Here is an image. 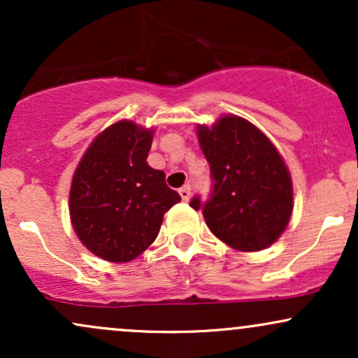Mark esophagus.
<instances>
[{"mask_svg": "<svg viewBox=\"0 0 358 358\" xmlns=\"http://www.w3.org/2000/svg\"><path fill=\"white\" fill-rule=\"evenodd\" d=\"M180 196H182L183 202H188L190 200V195H192V187L190 185H185V187L180 188Z\"/></svg>", "mask_w": 358, "mask_h": 358, "instance_id": "obj_1", "label": "esophagus"}]
</instances>
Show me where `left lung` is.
Returning <instances> with one entry per match:
<instances>
[{"instance_id":"left-lung-1","label":"left lung","mask_w":358,"mask_h":358,"mask_svg":"<svg viewBox=\"0 0 358 358\" xmlns=\"http://www.w3.org/2000/svg\"><path fill=\"white\" fill-rule=\"evenodd\" d=\"M210 165L207 202L193 196L213 236L242 252L269 248L285 232L293 212V183L285 159L269 138L239 116H222L212 127L196 126Z\"/></svg>"}]
</instances>
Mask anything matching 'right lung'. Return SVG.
I'll return each mask as SVG.
<instances>
[{
	"instance_id": "add662e5",
	"label": "right lung",
	"mask_w": 358,
	"mask_h": 358,
	"mask_svg": "<svg viewBox=\"0 0 358 358\" xmlns=\"http://www.w3.org/2000/svg\"><path fill=\"white\" fill-rule=\"evenodd\" d=\"M153 129L133 121L106 127L90 143L72 178V227L82 244L109 262L138 257L158 237L180 195L148 165Z\"/></svg>"
}]
</instances>
